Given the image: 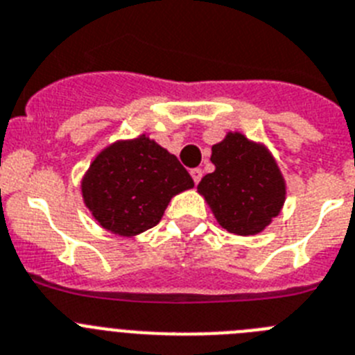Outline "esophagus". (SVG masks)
<instances>
[{
	"label": "esophagus",
	"mask_w": 355,
	"mask_h": 355,
	"mask_svg": "<svg viewBox=\"0 0 355 355\" xmlns=\"http://www.w3.org/2000/svg\"><path fill=\"white\" fill-rule=\"evenodd\" d=\"M191 173V177H193V180H195V184H198L200 180H202V175H203V171L200 168H193L189 171Z\"/></svg>",
	"instance_id": "34e87169"
}]
</instances>
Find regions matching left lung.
Here are the masks:
<instances>
[{
  "label": "left lung",
  "instance_id": "8db88e82",
  "mask_svg": "<svg viewBox=\"0 0 355 355\" xmlns=\"http://www.w3.org/2000/svg\"><path fill=\"white\" fill-rule=\"evenodd\" d=\"M216 169L205 175L198 191L218 223L237 236H252L270 225L282 209L286 186L275 160L243 134H229L212 146Z\"/></svg>",
  "mask_w": 355,
  "mask_h": 355
}]
</instances>
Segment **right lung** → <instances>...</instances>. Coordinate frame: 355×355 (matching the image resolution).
Segmentation results:
<instances>
[{"label":"right lung","instance_id":"1","mask_svg":"<svg viewBox=\"0 0 355 355\" xmlns=\"http://www.w3.org/2000/svg\"><path fill=\"white\" fill-rule=\"evenodd\" d=\"M193 186L177 157L141 135L103 150L89 168L82 193L103 229L135 236L155 227L169 200Z\"/></svg>","mask_w":355,"mask_h":355}]
</instances>
